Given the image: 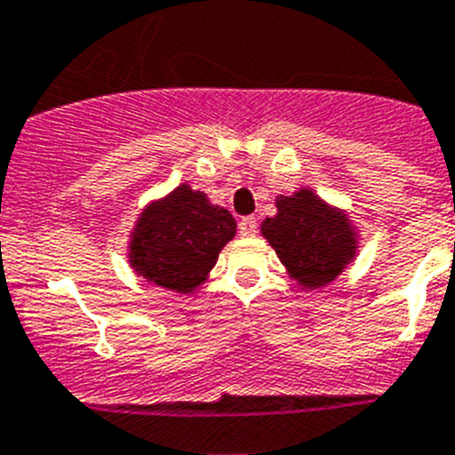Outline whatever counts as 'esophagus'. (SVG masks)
<instances>
[{
  "label": "esophagus",
  "instance_id": "obj_1",
  "mask_svg": "<svg viewBox=\"0 0 455 455\" xmlns=\"http://www.w3.org/2000/svg\"><path fill=\"white\" fill-rule=\"evenodd\" d=\"M258 232V220L253 216H246V219L239 220V235L242 236H253Z\"/></svg>",
  "mask_w": 455,
  "mask_h": 455
}]
</instances>
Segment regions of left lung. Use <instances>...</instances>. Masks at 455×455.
<instances>
[{
    "mask_svg": "<svg viewBox=\"0 0 455 455\" xmlns=\"http://www.w3.org/2000/svg\"><path fill=\"white\" fill-rule=\"evenodd\" d=\"M262 236L304 288L328 286L354 260L358 242L347 213L332 209L314 190L281 195L276 216L262 220Z\"/></svg>",
    "mask_w": 455,
    "mask_h": 455,
    "instance_id": "8db88e82",
    "label": "left lung"
}]
</instances>
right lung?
Returning <instances> with one entry per match:
<instances>
[{
    "instance_id": "right-lung-1",
    "label": "right lung",
    "mask_w": 455,
    "mask_h": 455,
    "mask_svg": "<svg viewBox=\"0 0 455 455\" xmlns=\"http://www.w3.org/2000/svg\"><path fill=\"white\" fill-rule=\"evenodd\" d=\"M236 232L232 213L190 186L148 204L130 242V265L167 291L193 292Z\"/></svg>"
}]
</instances>
